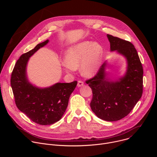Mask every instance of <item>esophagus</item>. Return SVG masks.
I'll list each match as a JSON object with an SVG mask.
<instances>
[{"label": "esophagus", "instance_id": "34e87169", "mask_svg": "<svg viewBox=\"0 0 157 157\" xmlns=\"http://www.w3.org/2000/svg\"><path fill=\"white\" fill-rule=\"evenodd\" d=\"M84 85V83H83V82L82 81H78V84H77V86H78V87H81V86H82Z\"/></svg>", "mask_w": 157, "mask_h": 157}]
</instances>
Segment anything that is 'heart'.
Instances as JSON below:
<instances>
[{
    "instance_id": "1",
    "label": "heart",
    "mask_w": 157,
    "mask_h": 157,
    "mask_svg": "<svg viewBox=\"0 0 157 157\" xmlns=\"http://www.w3.org/2000/svg\"><path fill=\"white\" fill-rule=\"evenodd\" d=\"M102 48L97 41H84L70 47L64 55V70L70 73L80 67L81 73L87 77L93 76L100 66Z\"/></svg>"
}]
</instances>
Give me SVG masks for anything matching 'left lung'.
<instances>
[{
    "label": "left lung",
    "mask_w": 157,
    "mask_h": 157,
    "mask_svg": "<svg viewBox=\"0 0 157 157\" xmlns=\"http://www.w3.org/2000/svg\"><path fill=\"white\" fill-rule=\"evenodd\" d=\"M110 52H116L127 61L123 76L113 80L105 72L107 62L96 75L86 81L93 91L90 103L93 113L101 119L117 121L127 116L141 98L143 93V67L137 52L126 40L107 34Z\"/></svg>",
    "instance_id": "obj_1"
}]
</instances>
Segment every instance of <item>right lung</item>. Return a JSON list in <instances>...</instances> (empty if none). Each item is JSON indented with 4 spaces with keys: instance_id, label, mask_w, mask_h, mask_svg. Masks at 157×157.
Listing matches in <instances>:
<instances>
[{
    "instance_id": "add662e5",
    "label": "right lung",
    "mask_w": 157,
    "mask_h": 157,
    "mask_svg": "<svg viewBox=\"0 0 157 157\" xmlns=\"http://www.w3.org/2000/svg\"><path fill=\"white\" fill-rule=\"evenodd\" d=\"M49 42L38 44L32 50L22 55L13 70L10 84L18 109L33 122L40 125H51L59 121L68 107L70 95L77 81L57 82L50 87H38L28 79L27 66L29 58Z\"/></svg>"
}]
</instances>
